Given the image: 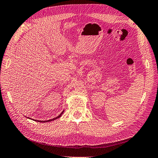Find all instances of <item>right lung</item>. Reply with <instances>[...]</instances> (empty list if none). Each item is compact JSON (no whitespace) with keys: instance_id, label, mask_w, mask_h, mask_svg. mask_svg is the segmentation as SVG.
Masks as SVG:
<instances>
[{"instance_id":"right-lung-1","label":"right lung","mask_w":158,"mask_h":158,"mask_svg":"<svg viewBox=\"0 0 158 158\" xmlns=\"http://www.w3.org/2000/svg\"><path fill=\"white\" fill-rule=\"evenodd\" d=\"M63 113H64V111H62V112L60 113V114L58 116H57V117H56V118H53V119H51V120H46V121H39V120H37V121H38V122H50V121H52V120H56V119L59 118L60 117ZM35 120L36 121V120ZM37 121H36V122H37Z\"/></svg>"}]
</instances>
